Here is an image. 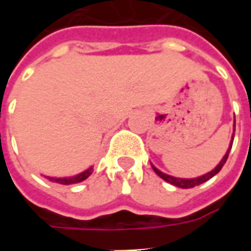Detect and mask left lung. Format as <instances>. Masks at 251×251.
Segmentation results:
<instances>
[{
    "mask_svg": "<svg viewBox=\"0 0 251 251\" xmlns=\"http://www.w3.org/2000/svg\"><path fill=\"white\" fill-rule=\"evenodd\" d=\"M232 140H234V134H232ZM232 140H231V144H230V148H228V151L226 152V154L223 156V158H222V161L218 165H216L215 169H212L211 172H208V174L203 175V176H200V177H196V179H176V177H174V176H169V175H165L163 174V172H160L157 168H154L152 165L153 171L156 172V174L161 177L163 180H165L167 183H169V184H174L176 185V187H179V188H194V187H196V185H200L203 184L204 181H207V180H210L212 176H215L219 171H221L222 168H223V165H225V163L227 161V157H228V153H230V149H231L232 147Z\"/></svg>",
    "mask_w": 251,
    "mask_h": 251,
    "instance_id": "1",
    "label": "left lung"
}]
</instances>
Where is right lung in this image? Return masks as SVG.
<instances>
[{
	"label": "right lung",
	"mask_w": 251,
	"mask_h": 251,
	"mask_svg": "<svg viewBox=\"0 0 251 251\" xmlns=\"http://www.w3.org/2000/svg\"><path fill=\"white\" fill-rule=\"evenodd\" d=\"M91 169L93 168H88L87 171H84L82 174L76 175V176H74V177H50V180L52 181H55V183H59V184H74V183H80L83 180H86L91 175Z\"/></svg>",
	"instance_id": "1"
}]
</instances>
